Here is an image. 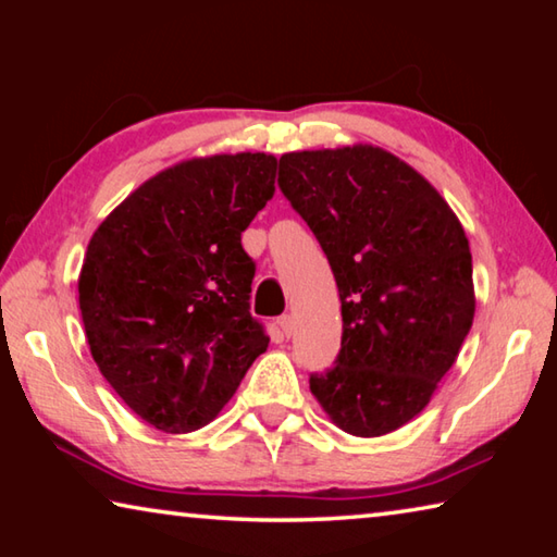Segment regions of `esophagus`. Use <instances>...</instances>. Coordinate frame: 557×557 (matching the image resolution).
Returning <instances> with one entry per match:
<instances>
[{"label":"esophagus","instance_id":"34e87169","mask_svg":"<svg viewBox=\"0 0 557 557\" xmlns=\"http://www.w3.org/2000/svg\"><path fill=\"white\" fill-rule=\"evenodd\" d=\"M277 326L282 329V334L292 336V332H295V319H292L289 314H282V317L277 319Z\"/></svg>","mask_w":557,"mask_h":557}]
</instances>
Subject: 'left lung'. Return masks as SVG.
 I'll use <instances>...</instances> for the list:
<instances>
[{
	"mask_svg": "<svg viewBox=\"0 0 557 557\" xmlns=\"http://www.w3.org/2000/svg\"><path fill=\"white\" fill-rule=\"evenodd\" d=\"M277 186L322 245L342 299V348L309 388L342 430L388 435L430 403L471 329L465 228L379 147L282 154Z\"/></svg>",
	"mask_w": 557,
	"mask_h": 557,
	"instance_id": "1",
	"label": "left lung"
}]
</instances>
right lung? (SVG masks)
<instances>
[{
	"label": "right lung",
	"mask_w": 557,
	"mask_h": 557,
	"mask_svg": "<svg viewBox=\"0 0 557 557\" xmlns=\"http://www.w3.org/2000/svg\"><path fill=\"white\" fill-rule=\"evenodd\" d=\"M277 159L219 154L149 178L92 233L78 280L90 354L139 418L211 422L270 336L250 314L240 235L275 191Z\"/></svg>",
	"instance_id": "right-lung-1"
}]
</instances>
